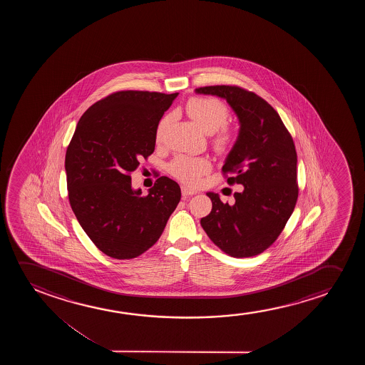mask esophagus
I'll return each instance as SVG.
<instances>
[{"instance_id": "1", "label": "esophagus", "mask_w": 365, "mask_h": 365, "mask_svg": "<svg viewBox=\"0 0 365 365\" xmlns=\"http://www.w3.org/2000/svg\"><path fill=\"white\" fill-rule=\"evenodd\" d=\"M197 192L193 190H190V188H188V187H182V195H183V198H188V197H190V195H195Z\"/></svg>"}]
</instances>
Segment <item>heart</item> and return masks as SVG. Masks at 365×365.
<instances>
[{
	"label": "heart",
	"instance_id": "heart-1",
	"mask_svg": "<svg viewBox=\"0 0 365 365\" xmlns=\"http://www.w3.org/2000/svg\"><path fill=\"white\" fill-rule=\"evenodd\" d=\"M187 113L205 133H212L210 142L215 150L225 153L232 148L237 135L235 130L227 125L230 113L228 107L215 97H193L185 105ZM170 122V115L162 117L155 130V138L163 140L165 130ZM212 160L207 157L177 155L168 165L170 175L188 185H197L212 170Z\"/></svg>",
	"mask_w": 365,
	"mask_h": 365
}]
</instances>
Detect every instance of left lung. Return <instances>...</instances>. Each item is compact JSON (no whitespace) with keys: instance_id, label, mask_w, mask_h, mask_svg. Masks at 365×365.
<instances>
[{"instance_id":"8db88e82","label":"left lung","mask_w":365,"mask_h":365,"mask_svg":"<svg viewBox=\"0 0 365 365\" xmlns=\"http://www.w3.org/2000/svg\"><path fill=\"white\" fill-rule=\"evenodd\" d=\"M195 92L225 98L238 115L240 137L222 173L228 185H243L232 205L207 193L212 210L200 225L225 255H260L279 237L297 205L294 142L278 112L255 92L230 85L205 86Z\"/></svg>"}]
</instances>
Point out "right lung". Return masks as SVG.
Listing matches in <instances>:
<instances>
[{"label":"right lung","instance_id":"add662e5","mask_svg":"<svg viewBox=\"0 0 365 365\" xmlns=\"http://www.w3.org/2000/svg\"><path fill=\"white\" fill-rule=\"evenodd\" d=\"M178 93L117 91L82 115L66 150L71 208L98 250L132 259L160 240L180 200L178 183L162 175L147 195L130 173L155 150V130Z\"/></svg>","mask_w":365,"mask_h":365}]
</instances>
